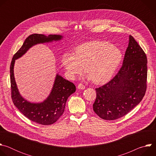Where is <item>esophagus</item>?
Here are the masks:
<instances>
[{
    "label": "esophagus",
    "instance_id": "esophagus-1",
    "mask_svg": "<svg viewBox=\"0 0 156 156\" xmlns=\"http://www.w3.org/2000/svg\"><path fill=\"white\" fill-rule=\"evenodd\" d=\"M78 88L79 90H84V89H85V86L81 83H80L78 85Z\"/></svg>",
    "mask_w": 156,
    "mask_h": 156
}]
</instances>
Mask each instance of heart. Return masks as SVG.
Returning <instances> with one entry per match:
<instances>
[{
	"label": "heart",
	"mask_w": 156,
	"mask_h": 156,
	"mask_svg": "<svg viewBox=\"0 0 156 156\" xmlns=\"http://www.w3.org/2000/svg\"><path fill=\"white\" fill-rule=\"evenodd\" d=\"M123 54L107 42L93 41L78 46L73 53L65 54L62 62L72 78L82 75L86 68L87 74L97 84L107 83L122 62Z\"/></svg>",
	"instance_id": "b5f03b06"
}]
</instances>
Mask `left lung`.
Listing matches in <instances>:
<instances>
[{"instance_id":"obj_1","label":"left lung","mask_w":156,"mask_h":156,"mask_svg":"<svg viewBox=\"0 0 156 156\" xmlns=\"http://www.w3.org/2000/svg\"><path fill=\"white\" fill-rule=\"evenodd\" d=\"M147 57L132 36L118 73L96 88L94 112L101 119L114 120L126 115L143 99L147 88Z\"/></svg>"}]
</instances>
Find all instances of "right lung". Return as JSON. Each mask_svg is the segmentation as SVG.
I'll return each instance as SVG.
<instances>
[{"label": "right lung", "instance_id": "right-lung-1", "mask_svg": "<svg viewBox=\"0 0 156 156\" xmlns=\"http://www.w3.org/2000/svg\"><path fill=\"white\" fill-rule=\"evenodd\" d=\"M62 38V36L57 34H51L48 36L41 34L30 35L13 55L10 64L11 96L14 105L28 119L43 125H52L58 120L64 112L68 98L75 92L76 87L73 83L57 74L48 98L41 103H31L22 98L18 92L14 78V63L16 59L25 54L35 44L58 41Z\"/></svg>", "mask_w": 156, "mask_h": 156}]
</instances>
